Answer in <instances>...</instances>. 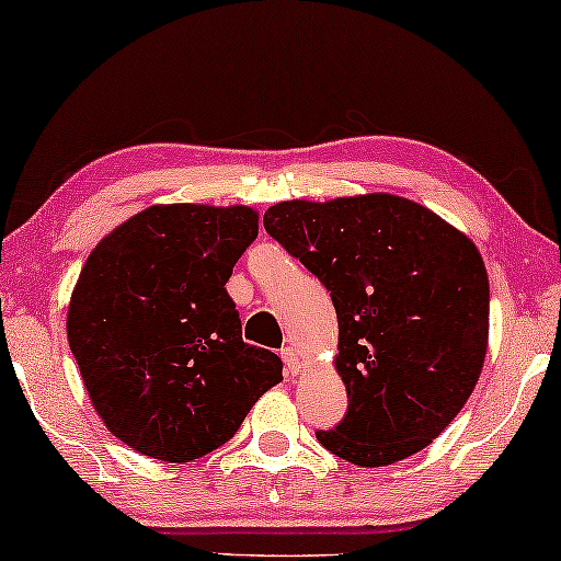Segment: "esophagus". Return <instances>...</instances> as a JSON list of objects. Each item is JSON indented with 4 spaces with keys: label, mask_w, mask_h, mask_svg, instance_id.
I'll use <instances>...</instances> for the list:
<instances>
[{
    "label": "esophagus",
    "mask_w": 561,
    "mask_h": 561,
    "mask_svg": "<svg viewBox=\"0 0 561 561\" xmlns=\"http://www.w3.org/2000/svg\"><path fill=\"white\" fill-rule=\"evenodd\" d=\"M282 359H284V369H287V375H297V371H301V362H299L297 350H291V346H284Z\"/></svg>",
    "instance_id": "34e87169"
}]
</instances>
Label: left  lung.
I'll return each mask as SVG.
<instances>
[{
	"mask_svg": "<svg viewBox=\"0 0 561 561\" xmlns=\"http://www.w3.org/2000/svg\"><path fill=\"white\" fill-rule=\"evenodd\" d=\"M266 234L324 284L340 322L346 414L317 439L357 467L430 447L467 404L489 340V279L472 239L394 194L279 202Z\"/></svg>",
	"mask_w": 561,
	"mask_h": 561,
	"instance_id": "left-lung-1",
	"label": "left lung"
}]
</instances>
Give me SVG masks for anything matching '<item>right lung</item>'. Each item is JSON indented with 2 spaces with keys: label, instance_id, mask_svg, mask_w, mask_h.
Returning a JSON list of instances; mask_svg holds the SVG:
<instances>
[{
  "label": "right lung",
  "instance_id": "obj_1",
  "mask_svg": "<svg viewBox=\"0 0 561 561\" xmlns=\"http://www.w3.org/2000/svg\"><path fill=\"white\" fill-rule=\"evenodd\" d=\"M256 232L252 207L154 204L87 256L69 350L106 430L139 455H209L282 381L277 354L242 342L225 287Z\"/></svg>",
  "mask_w": 561,
  "mask_h": 561
}]
</instances>
